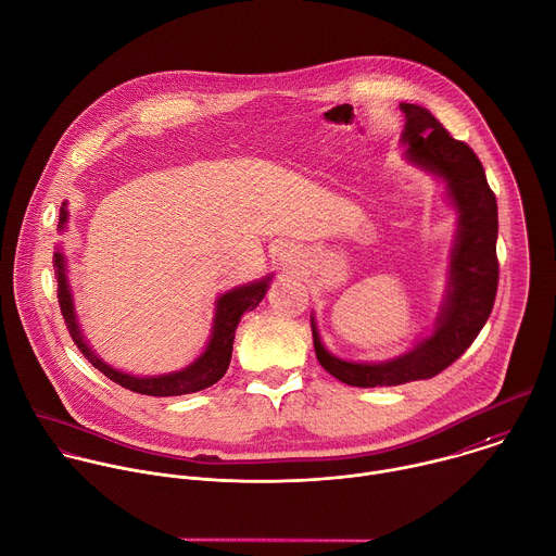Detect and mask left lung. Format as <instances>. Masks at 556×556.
Listing matches in <instances>:
<instances>
[{"label": "left lung", "mask_w": 556, "mask_h": 556, "mask_svg": "<svg viewBox=\"0 0 556 556\" xmlns=\"http://www.w3.org/2000/svg\"><path fill=\"white\" fill-rule=\"evenodd\" d=\"M400 106L406 113L402 135L406 159L445 180L447 197L458 212V231L437 327L404 355L387 362L340 359L325 349L312 318L314 351L320 366L342 384L359 389L397 387L439 376L476 340L497 292V203L480 159L465 141L454 139L428 109L406 102Z\"/></svg>", "instance_id": "8db88e82"}]
</instances>
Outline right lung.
<instances>
[{"label":"right lung","mask_w":556,"mask_h":556,"mask_svg":"<svg viewBox=\"0 0 556 556\" xmlns=\"http://www.w3.org/2000/svg\"><path fill=\"white\" fill-rule=\"evenodd\" d=\"M65 223H67V210L63 203L61 216H59V231L65 229ZM54 275L59 281V305H61L65 325L72 333V340L76 342L80 353L98 368V371H102L115 384H119L132 393H139V395H150V397H176V395H188V393H197L207 387H214L229 368L231 353H233V338H236V329H238L242 314L251 312L260 305V301L264 299L268 283H270V275H268L262 281H253L249 286L233 288L216 301L212 338H210L205 351L190 366H185V368H180V371H174V374L156 376V378H137V376L117 371V368H113L111 364L100 359L93 353V349L87 344V340L83 338L78 320H76V312H74L70 283H67L65 257L61 251L54 253Z\"/></svg>","instance_id":"obj_1"}]
</instances>
